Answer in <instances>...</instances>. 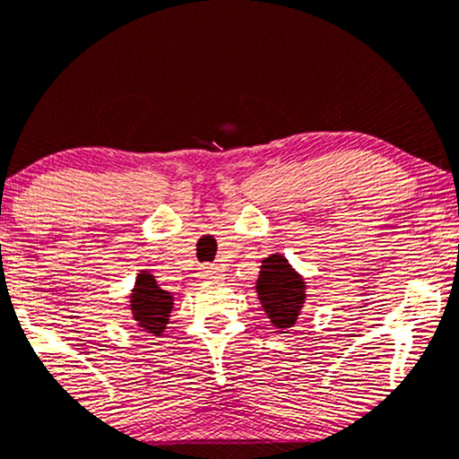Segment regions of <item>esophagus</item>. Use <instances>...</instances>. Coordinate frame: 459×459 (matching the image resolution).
Wrapping results in <instances>:
<instances>
[{"label": "esophagus", "instance_id": "esophagus-1", "mask_svg": "<svg viewBox=\"0 0 459 459\" xmlns=\"http://www.w3.org/2000/svg\"><path fill=\"white\" fill-rule=\"evenodd\" d=\"M200 278H204V281H218V278H222V270L215 265H204L200 267Z\"/></svg>", "mask_w": 459, "mask_h": 459}]
</instances>
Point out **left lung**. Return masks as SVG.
<instances>
[{
	"label": "left lung",
	"instance_id": "obj_1",
	"mask_svg": "<svg viewBox=\"0 0 459 459\" xmlns=\"http://www.w3.org/2000/svg\"><path fill=\"white\" fill-rule=\"evenodd\" d=\"M256 298L267 319L276 330H289L298 324L307 307L308 282L281 252L261 261L259 278L255 282Z\"/></svg>",
	"mask_w": 459,
	"mask_h": 459
}]
</instances>
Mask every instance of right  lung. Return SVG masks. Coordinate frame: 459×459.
Returning <instances> with one entry per match:
<instances>
[{
	"instance_id": "obj_1",
	"label": "right lung",
	"mask_w": 459,
	"mask_h": 459,
	"mask_svg": "<svg viewBox=\"0 0 459 459\" xmlns=\"http://www.w3.org/2000/svg\"><path fill=\"white\" fill-rule=\"evenodd\" d=\"M127 302L138 330L151 336H161L175 308V293L161 289L151 270H142L135 276Z\"/></svg>"
}]
</instances>
